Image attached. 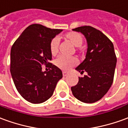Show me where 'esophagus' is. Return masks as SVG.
<instances>
[{
  "mask_svg": "<svg viewBox=\"0 0 128 128\" xmlns=\"http://www.w3.org/2000/svg\"><path fill=\"white\" fill-rule=\"evenodd\" d=\"M62 74H63V76H68V73H66V72H65V71H63V72H62Z\"/></svg>",
  "mask_w": 128,
  "mask_h": 128,
  "instance_id": "obj_1",
  "label": "esophagus"
}]
</instances>
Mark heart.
Listing matches in <instances>:
<instances>
[{"mask_svg": "<svg viewBox=\"0 0 128 128\" xmlns=\"http://www.w3.org/2000/svg\"><path fill=\"white\" fill-rule=\"evenodd\" d=\"M64 38L75 47H80L82 44L83 37L78 32H71L66 33L64 35ZM78 48L77 50H78ZM50 51L52 56L57 55L58 53V41L57 39H53L50 44ZM78 64V60L76 58H66L63 56H60L55 61V65L60 68V69L64 70H68L74 66Z\"/></svg>", "mask_w": 128, "mask_h": 128, "instance_id": "heart-1", "label": "heart"}]
</instances>
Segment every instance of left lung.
<instances>
[{
  "mask_svg": "<svg viewBox=\"0 0 128 128\" xmlns=\"http://www.w3.org/2000/svg\"><path fill=\"white\" fill-rule=\"evenodd\" d=\"M73 30L84 35L88 48L85 60L76 68L80 73L87 74L79 77L71 92L78 100L93 103L107 94L113 82L116 64L114 45L108 36L92 26L78 27Z\"/></svg>",
  "mask_w": 128,
  "mask_h": 128,
  "instance_id": "8db88e82",
  "label": "left lung"
}]
</instances>
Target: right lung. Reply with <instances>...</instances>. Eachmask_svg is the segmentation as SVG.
Wrapping results in <instances>:
<instances>
[{"label":"right lung","instance_id":"add662e5","mask_svg":"<svg viewBox=\"0 0 128 128\" xmlns=\"http://www.w3.org/2000/svg\"><path fill=\"white\" fill-rule=\"evenodd\" d=\"M62 31L32 24L24 30L12 47V79L20 96L31 103L39 104L49 99L62 78V70L49 62L52 60L50 42ZM42 65L52 69L43 72Z\"/></svg>","mask_w":128,"mask_h":128}]
</instances>
